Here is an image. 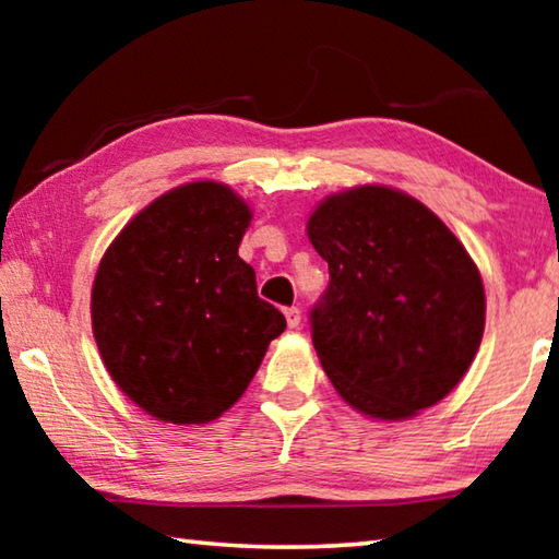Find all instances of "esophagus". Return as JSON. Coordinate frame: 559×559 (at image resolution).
Wrapping results in <instances>:
<instances>
[{
    "instance_id": "1",
    "label": "esophagus",
    "mask_w": 559,
    "mask_h": 559,
    "mask_svg": "<svg viewBox=\"0 0 559 559\" xmlns=\"http://www.w3.org/2000/svg\"><path fill=\"white\" fill-rule=\"evenodd\" d=\"M286 323L288 328H298L300 325V308H286Z\"/></svg>"
}]
</instances>
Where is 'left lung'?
<instances>
[{
  "mask_svg": "<svg viewBox=\"0 0 559 559\" xmlns=\"http://www.w3.org/2000/svg\"><path fill=\"white\" fill-rule=\"evenodd\" d=\"M308 239L330 271L310 335L337 394L386 421L443 400L486 325L480 273L449 226L412 197L367 185L320 204Z\"/></svg>",
  "mask_w": 559,
  "mask_h": 559,
  "instance_id": "left-lung-1",
  "label": "left lung"
}]
</instances>
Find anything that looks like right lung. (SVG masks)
Returning a JSON list of instances; mask_svg holds the SVG:
<instances>
[{
  "label": "right lung",
  "instance_id": "add662e5",
  "mask_svg": "<svg viewBox=\"0 0 559 559\" xmlns=\"http://www.w3.org/2000/svg\"><path fill=\"white\" fill-rule=\"evenodd\" d=\"M249 222L229 187L192 182L145 206L100 261L91 298L100 357L120 390L157 419H216L286 330L239 257Z\"/></svg>",
  "mask_w": 559,
  "mask_h": 559
}]
</instances>
